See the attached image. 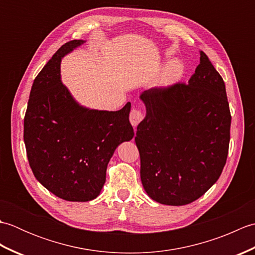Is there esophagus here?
Segmentation results:
<instances>
[{"instance_id":"1","label":"esophagus","mask_w":255,"mask_h":255,"mask_svg":"<svg viewBox=\"0 0 255 255\" xmlns=\"http://www.w3.org/2000/svg\"><path fill=\"white\" fill-rule=\"evenodd\" d=\"M143 119V113L140 108H132L130 112V115H129V121H130L132 126L136 128L138 124Z\"/></svg>"}]
</instances>
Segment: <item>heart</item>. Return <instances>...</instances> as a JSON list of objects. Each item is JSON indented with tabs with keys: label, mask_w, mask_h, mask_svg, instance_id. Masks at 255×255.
<instances>
[{
	"label": "heart",
	"mask_w": 255,
	"mask_h": 255,
	"mask_svg": "<svg viewBox=\"0 0 255 255\" xmlns=\"http://www.w3.org/2000/svg\"><path fill=\"white\" fill-rule=\"evenodd\" d=\"M183 74V66L180 61H172L161 72L158 83L161 86H169L177 82Z\"/></svg>",
	"instance_id": "heart-1"
}]
</instances>
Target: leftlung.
Listing matches in <instances>:
<instances>
[{"label": "left lung", "instance_id": "obj_1", "mask_svg": "<svg viewBox=\"0 0 255 255\" xmlns=\"http://www.w3.org/2000/svg\"><path fill=\"white\" fill-rule=\"evenodd\" d=\"M188 83L144 91L137 127L140 176L155 202L187 205L217 182L226 164L231 115L226 85L206 53Z\"/></svg>", "mask_w": 255, "mask_h": 255}]
</instances>
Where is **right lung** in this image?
<instances>
[{"label": "right lung", "mask_w": 255, "mask_h": 255, "mask_svg": "<svg viewBox=\"0 0 255 255\" xmlns=\"http://www.w3.org/2000/svg\"><path fill=\"white\" fill-rule=\"evenodd\" d=\"M83 40L62 45L32 83L24 118L27 158L48 191L70 202L99 196L114 151L133 137L130 103L117 112L79 105L60 79L61 59Z\"/></svg>", "instance_id": "add662e5"}]
</instances>
